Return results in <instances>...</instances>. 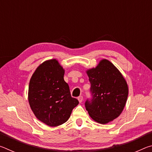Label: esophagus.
Wrapping results in <instances>:
<instances>
[{"label": "esophagus", "mask_w": 152, "mask_h": 152, "mask_svg": "<svg viewBox=\"0 0 152 152\" xmlns=\"http://www.w3.org/2000/svg\"><path fill=\"white\" fill-rule=\"evenodd\" d=\"M78 101H79V102H82V101H83V96H80L78 98Z\"/></svg>", "instance_id": "1"}]
</instances>
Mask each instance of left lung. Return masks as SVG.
I'll list each match as a JSON object with an SVG mask.
<instances>
[{
    "label": "left lung",
    "instance_id": "obj_1",
    "mask_svg": "<svg viewBox=\"0 0 152 152\" xmlns=\"http://www.w3.org/2000/svg\"><path fill=\"white\" fill-rule=\"evenodd\" d=\"M91 82L92 99L85 102L92 119L106 124L122 113L128 96V86L121 73L107 60L86 71Z\"/></svg>",
    "mask_w": 152,
    "mask_h": 152
}]
</instances>
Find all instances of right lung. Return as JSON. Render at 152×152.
<instances>
[{"label":"right lung","mask_w":152,"mask_h":152,"mask_svg":"<svg viewBox=\"0 0 152 152\" xmlns=\"http://www.w3.org/2000/svg\"><path fill=\"white\" fill-rule=\"evenodd\" d=\"M64 75V68L53 59L40 64L30 79L28 100L31 109L40 121L50 127L66 122L79 103L72 97Z\"/></svg>","instance_id":"1"}]
</instances>
